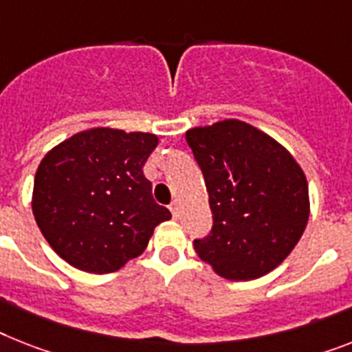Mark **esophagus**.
<instances>
[{
    "instance_id": "obj_1",
    "label": "esophagus",
    "mask_w": 352,
    "mask_h": 352,
    "mask_svg": "<svg viewBox=\"0 0 352 352\" xmlns=\"http://www.w3.org/2000/svg\"><path fill=\"white\" fill-rule=\"evenodd\" d=\"M169 208H170V214H173L174 219H178V217H179V205H178V203L173 201L169 205Z\"/></svg>"
}]
</instances>
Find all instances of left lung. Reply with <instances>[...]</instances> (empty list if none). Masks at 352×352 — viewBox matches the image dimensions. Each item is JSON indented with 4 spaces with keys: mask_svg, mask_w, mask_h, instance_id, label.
I'll return each instance as SVG.
<instances>
[{
    "mask_svg": "<svg viewBox=\"0 0 352 352\" xmlns=\"http://www.w3.org/2000/svg\"><path fill=\"white\" fill-rule=\"evenodd\" d=\"M207 185L212 230L194 241L197 255L232 280L266 275L306 230V176L283 145L241 120L185 133Z\"/></svg>",
    "mask_w": 352,
    "mask_h": 352,
    "instance_id": "8db88e82",
    "label": "left lung"
}]
</instances>
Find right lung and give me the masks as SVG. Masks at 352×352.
<instances>
[{"label":"right lung","mask_w":352,"mask_h":352,"mask_svg":"<svg viewBox=\"0 0 352 352\" xmlns=\"http://www.w3.org/2000/svg\"><path fill=\"white\" fill-rule=\"evenodd\" d=\"M156 145L151 133L95 127L46 153L32 210L55 254L88 274H111L144 252L170 219L142 170Z\"/></svg>","instance_id":"obj_1"}]
</instances>
